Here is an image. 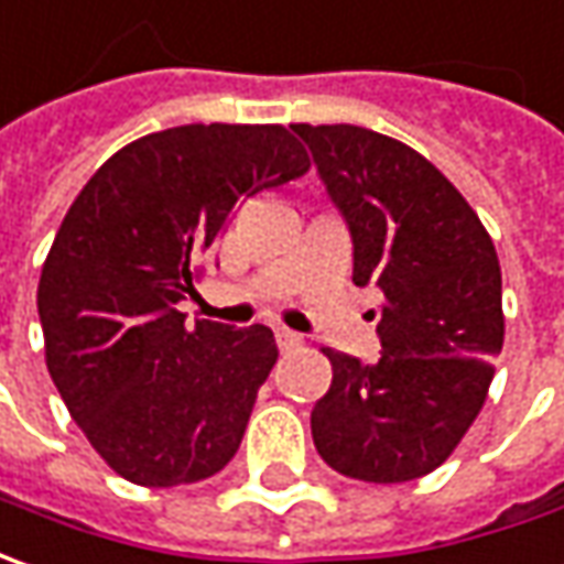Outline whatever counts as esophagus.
I'll return each mask as SVG.
<instances>
[{"mask_svg":"<svg viewBox=\"0 0 564 564\" xmlns=\"http://www.w3.org/2000/svg\"><path fill=\"white\" fill-rule=\"evenodd\" d=\"M274 337H278V346H281L283 352L296 349V346H300V343H302L300 334H293V330H286V327H278V334H274Z\"/></svg>","mask_w":564,"mask_h":564,"instance_id":"34e87169","label":"esophagus"}]
</instances>
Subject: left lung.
<instances>
[{"instance_id": "8db88e82", "label": "left lung", "mask_w": 564, "mask_h": 564, "mask_svg": "<svg viewBox=\"0 0 564 564\" xmlns=\"http://www.w3.org/2000/svg\"><path fill=\"white\" fill-rule=\"evenodd\" d=\"M352 234V281L378 283L380 356L321 349L334 380L312 409L321 458L402 484L453 456L502 349V274L477 212L421 152L356 124H293ZM375 318V312H371Z\"/></svg>"}]
</instances>
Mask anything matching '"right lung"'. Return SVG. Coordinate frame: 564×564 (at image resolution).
Returning <instances> with one entry per match:
<instances>
[{"instance_id": "1", "label": "right lung", "mask_w": 564, "mask_h": 564, "mask_svg": "<svg viewBox=\"0 0 564 564\" xmlns=\"http://www.w3.org/2000/svg\"><path fill=\"white\" fill-rule=\"evenodd\" d=\"M308 152L281 124H184L99 167L43 262L46 368L89 446L140 487L218 475L274 361L271 327H186L203 256L256 193L302 177Z\"/></svg>"}]
</instances>
